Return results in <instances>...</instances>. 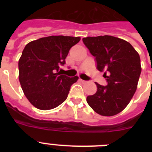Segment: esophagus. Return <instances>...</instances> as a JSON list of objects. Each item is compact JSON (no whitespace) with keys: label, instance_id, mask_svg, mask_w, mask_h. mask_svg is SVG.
Returning a JSON list of instances; mask_svg holds the SVG:
<instances>
[{"label":"esophagus","instance_id":"1","mask_svg":"<svg viewBox=\"0 0 152 152\" xmlns=\"http://www.w3.org/2000/svg\"><path fill=\"white\" fill-rule=\"evenodd\" d=\"M80 80L81 81L82 83H86L87 82V80H82V79H80Z\"/></svg>","mask_w":152,"mask_h":152}]
</instances>
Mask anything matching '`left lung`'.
<instances>
[{
	"label": "left lung",
	"mask_w": 152,
	"mask_h": 152,
	"mask_svg": "<svg viewBox=\"0 0 152 152\" xmlns=\"http://www.w3.org/2000/svg\"><path fill=\"white\" fill-rule=\"evenodd\" d=\"M83 42L95 57L96 68L103 72L107 85L95 83L96 94L87 97L90 107L101 116L123 111L137 89L142 68L140 57L132 45L111 36L86 37Z\"/></svg>",
	"instance_id": "left-lung-1"
}]
</instances>
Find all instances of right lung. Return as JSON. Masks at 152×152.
I'll return each mask as SVG.
<instances>
[{
  "mask_svg": "<svg viewBox=\"0 0 152 152\" xmlns=\"http://www.w3.org/2000/svg\"><path fill=\"white\" fill-rule=\"evenodd\" d=\"M80 37L51 36L34 40L25 46L19 60V80L24 94L35 107L48 110L68 97L71 86L78 79L61 75V65L70 49Z\"/></svg>",
  "mask_w": 152,
  "mask_h": 152,
  "instance_id": "1",
  "label": "right lung"
}]
</instances>
